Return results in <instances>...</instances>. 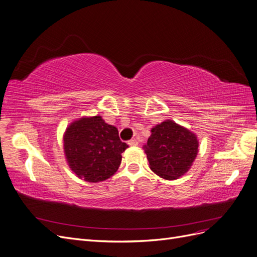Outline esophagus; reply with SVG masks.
Wrapping results in <instances>:
<instances>
[{"label": "esophagus", "mask_w": 257, "mask_h": 257, "mask_svg": "<svg viewBox=\"0 0 257 257\" xmlns=\"http://www.w3.org/2000/svg\"><path fill=\"white\" fill-rule=\"evenodd\" d=\"M127 144H128L130 146H137V145H138V142L136 141V139H131V141L127 142Z\"/></svg>", "instance_id": "1"}]
</instances>
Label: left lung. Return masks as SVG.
<instances>
[{"mask_svg":"<svg viewBox=\"0 0 257 257\" xmlns=\"http://www.w3.org/2000/svg\"><path fill=\"white\" fill-rule=\"evenodd\" d=\"M144 149L152 172L175 180L191 168L198 153V141L190 130L166 120L151 130Z\"/></svg>","mask_w":257,"mask_h":257,"instance_id":"8db88e82","label":"left lung"}]
</instances>
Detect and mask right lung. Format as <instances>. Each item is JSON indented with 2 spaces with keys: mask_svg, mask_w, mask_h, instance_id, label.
Returning <instances> with one entry per match:
<instances>
[{
  "mask_svg": "<svg viewBox=\"0 0 257 257\" xmlns=\"http://www.w3.org/2000/svg\"><path fill=\"white\" fill-rule=\"evenodd\" d=\"M64 153L75 175L88 182H100L118 170L122 153L128 147L115 126L100 115L83 116L69 124L64 136Z\"/></svg>",
  "mask_w": 257,
  "mask_h": 257,
  "instance_id": "obj_1",
  "label": "right lung"
}]
</instances>
